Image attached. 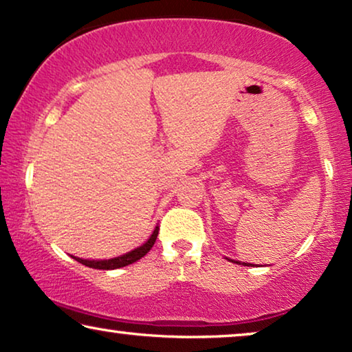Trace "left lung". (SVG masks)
<instances>
[{"mask_svg":"<svg viewBox=\"0 0 352 352\" xmlns=\"http://www.w3.org/2000/svg\"><path fill=\"white\" fill-rule=\"evenodd\" d=\"M247 266H248V264H247Z\"/></svg>","mask_w":352,"mask_h":352,"instance_id":"8db88e82","label":"left lung"}]
</instances>
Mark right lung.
Listing matches in <instances>:
<instances>
[{"label":"right lung","mask_w":352,"mask_h":352,"mask_svg":"<svg viewBox=\"0 0 352 352\" xmlns=\"http://www.w3.org/2000/svg\"><path fill=\"white\" fill-rule=\"evenodd\" d=\"M157 234H159V228H155L153 234H151L149 239L146 241L142 247L135 248V250L129 252L122 256H118V258H113V259H104V261H89V259H82V258H77V256H74V259H75V261L85 264V266L93 267V269H105V270H108V269L124 267V266H127V264H132L135 261H138L140 258H143L146 253H148L151 248H153L155 239H157Z\"/></svg>","instance_id":"1"}]
</instances>
